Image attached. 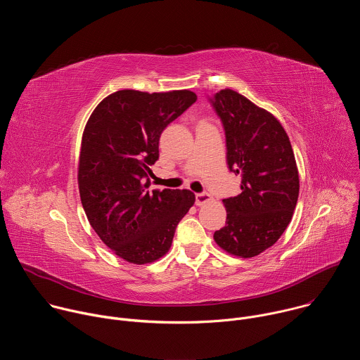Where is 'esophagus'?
I'll return each mask as SVG.
<instances>
[{"label": "esophagus", "mask_w": 360, "mask_h": 360, "mask_svg": "<svg viewBox=\"0 0 360 360\" xmlns=\"http://www.w3.org/2000/svg\"><path fill=\"white\" fill-rule=\"evenodd\" d=\"M212 200V196L207 192H202V193H196L195 196V203L198 205V207H200V205H205L207 202Z\"/></svg>", "instance_id": "obj_1"}]
</instances>
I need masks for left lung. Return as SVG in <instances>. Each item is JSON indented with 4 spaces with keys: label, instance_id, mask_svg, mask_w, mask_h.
<instances>
[{
    "label": "left lung",
    "instance_id": "8db88e82",
    "mask_svg": "<svg viewBox=\"0 0 360 360\" xmlns=\"http://www.w3.org/2000/svg\"><path fill=\"white\" fill-rule=\"evenodd\" d=\"M226 135V161L240 175L242 192L224 199L226 225L214 233L225 252L253 258L288 228L299 196L295 153L282 124L233 89L214 101Z\"/></svg>",
    "mask_w": 360,
    "mask_h": 360
}]
</instances>
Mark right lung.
<instances>
[{
  "mask_svg": "<svg viewBox=\"0 0 360 360\" xmlns=\"http://www.w3.org/2000/svg\"><path fill=\"white\" fill-rule=\"evenodd\" d=\"M195 101L189 89H121L102 99L85 125L78 162L82 207L99 239L129 264L162 258L195 203L188 189L148 191L162 131Z\"/></svg>",
  "mask_w": 360,
  "mask_h": 360,
  "instance_id": "obj_1",
  "label": "right lung"
}]
</instances>
